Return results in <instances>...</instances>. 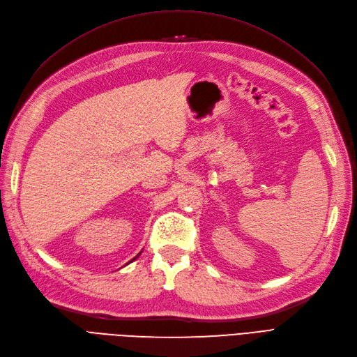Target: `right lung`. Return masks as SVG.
<instances>
[{
    "label": "right lung",
    "mask_w": 357,
    "mask_h": 357,
    "mask_svg": "<svg viewBox=\"0 0 357 357\" xmlns=\"http://www.w3.org/2000/svg\"><path fill=\"white\" fill-rule=\"evenodd\" d=\"M139 255H142V252H139V253H138V255H137V256H135V257H134V259H131V261H129V262H128V264H131V262H134V261H135V259H137V257H138V256H139ZM128 264H126V265H128Z\"/></svg>",
    "instance_id": "obj_1"
}]
</instances>
